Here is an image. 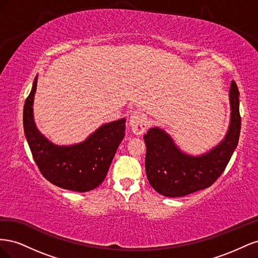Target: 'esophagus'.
<instances>
[{"label": "esophagus", "mask_w": 258, "mask_h": 258, "mask_svg": "<svg viewBox=\"0 0 258 258\" xmlns=\"http://www.w3.org/2000/svg\"><path fill=\"white\" fill-rule=\"evenodd\" d=\"M129 124L131 127L132 132L137 136L143 135L146 128L148 127V121L146 116L140 112H135L130 116L129 118Z\"/></svg>", "instance_id": "obj_1"}]
</instances>
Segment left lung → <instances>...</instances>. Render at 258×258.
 <instances>
[{"instance_id": "1", "label": "left lung", "mask_w": 258, "mask_h": 258, "mask_svg": "<svg viewBox=\"0 0 258 258\" xmlns=\"http://www.w3.org/2000/svg\"><path fill=\"white\" fill-rule=\"evenodd\" d=\"M230 123L223 141L208 153L192 156L182 152L165 130L151 128L144 135L145 170L153 188L166 197H183L212 185L224 172L239 142L241 117L239 90L229 89Z\"/></svg>"}]
</instances>
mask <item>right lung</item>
Instances as JSON below:
<instances>
[{"label":"right lung","mask_w":258,"mask_h":258,"mask_svg":"<svg viewBox=\"0 0 258 258\" xmlns=\"http://www.w3.org/2000/svg\"><path fill=\"white\" fill-rule=\"evenodd\" d=\"M36 83L37 76L23 107V129L36 166L47 181L61 188L79 192L95 189L104 181L122 141L126 119L103 124L79 144H53L38 131L34 122Z\"/></svg>","instance_id":"right-lung-1"}]
</instances>
